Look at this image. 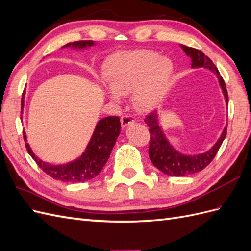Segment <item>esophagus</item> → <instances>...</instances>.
Returning a JSON list of instances; mask_svg holds the SVG:
<instances>
[{
	"instance_id": "1",
	"label": "esophagus",
	"mask_w": 251,
	"mask_h": 251,
	"mask_svg": "<svg viewBox=\"0 0 251 251\" xmlns=\"http://www.w3.org/2000/svg\"><path fill=\"white\" fill-rule=\"evenodd\" d=\"M134 122V120H133V118H132V116H130V115H124V116H121V125H122V126H127L129 125H131V124H133Z\"/></svg>"
}]
</instances>
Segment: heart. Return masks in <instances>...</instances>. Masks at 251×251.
Wrapping results in <instances>:
<instances>
[{
    "mask_svg": "<svg viewBox=\"0 0 251 251\" xmlns=\"http://www.w3.org/2000/svg\"><path fill=\"white\" fill-rule=\"evenodd\" d=\"M173 66L149 50L116 53L103 66L106 91L114 100L134 90V105L142 112L157 106L166 91Z\"/></svg>",
    "mask_w": 251,
    "mask_h": 251,
    "instance_id": "heart-1",
    "label": "heart"
}]
</instances>
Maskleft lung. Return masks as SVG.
I'll use <instances>...</instances> for the list:
<instances>
[{
    "mask_svg": "<svg viewBox=\"0 0 251 251\" xmlns=\"http://www.w3.org/2000/svg\"><path fill=\"white\" fill-rule=\"evenodd\" d=\"M183 51L186 53L187 56L192 58V68H201L204 67L212 70L218 77L219 84L223 89V94L226 99V104L228 105V93L226 88L224 78L221 76L218 69L214 65L212 60L206 56L204 53L191 47L181 46ZM145 122L149 126L150 142H149V157L154 166L161 170L165 175L172 176H188L201 172L209 165L213 158L215 157L219 148L227 135V126H225L222 136L219 137L217 143L212 148L204 152V153L197 155H184L176 151L174 147L168 143L165 137L164 133L158 125L157 114L152 112L147 115Z\"/></svg>",
    "mask_w": 251,
    "mask_h": 251,
    "instance_id": "left-lung-1",
    "label": "left lung"
}]
</instances>
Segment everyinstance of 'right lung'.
Returning a JSON list of instances; mask_svg holds the SVG:
<instances>
[{"mask_svg":"<svg viewBox=\"0 0 251 251\" xmlns=\"http://www.w3.org/2000/svg\"><path fill=\"white\" fill-rule=\"evenodd\" d=\"M93 40H79L75 42H69L63 48L72 47L75 49H85L86 47L94 46ZM24 93L22 94L21 108H23ZM22 113V111H21ZM120 119L117 116H109L103 118L96 126L95 132L93 134L90 142L84 153L75 162L66 165H52L41 161L34 154L29 145L25 143L27 152L33 157V160L37 163L38 166L44 172L52 176L55 180L63 182H85L94 179L101 173V170L106 164L114 145L120 134ZM23 138L26 140L25 132H23Z\"/></svg>","mask_w":251,"mask_h":251,"instance_id":"add662e5","label":"right lung"}]
</instances>
